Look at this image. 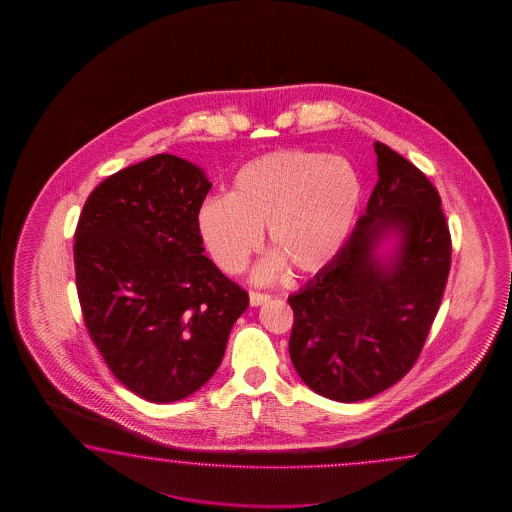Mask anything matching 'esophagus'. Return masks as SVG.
<instances>
[{
  "label": "esophagus",
  "instance_id": "1",
  "mask_svg": "<svg viewBox=\"0 0 512 512\" xmlns=\"http://www.w3.org/2000/svg\"><path fill=\"white\" fill-rule=\"evenodd\" d=\"M269 298H271L269 294L254 293V291H251V293H249V304H251V307H258V305L269 302Z\"/></svg>",
  "mask_w": 512,
  "mask_h": 512
}]
</instances>
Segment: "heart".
Returning a JSON list of instances; mask_svg holds the SVG:
<instances>
[{
  "label": "heart",
  "mask_w": 512,
  "mask_h": 512,
  "mask_svg": "<svg viewBox=\"0 0 512 512\" xmlns=\"http://www.w3.org/2000/svg\"><path fill=\"white\" fill-rule=\"evenodd\" d=\"M362 205V179L344 157L278 150L243 164L225 197L197 208V232L221 271L240 272L258 249L261 229L274 254L256 278L289 267L315 276L337 260L351 238Z\"/></svg>",
  "instance_id": "obj_1"
}]
</instances>
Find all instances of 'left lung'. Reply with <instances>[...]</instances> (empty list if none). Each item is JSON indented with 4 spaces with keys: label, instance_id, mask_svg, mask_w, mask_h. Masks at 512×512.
<instances>
[{
    "label": "left lung",
    "instance_id": "obj_1",
    "mask_svg": "<svg viewBox=\"0 0 512 512\" xmlns=\"http://www.w3.org/2000/svg\"><path fill=\"white\" fill-rule=\"evenodd\" d=\"M375 153L379 181L344 251L289 296L294 370L338 403L370 399L412 370L450 271L434 185L386 144L375 142Z\"/></svg>",
    "mask_w": 512,
    "mask_h": 512
}]
</instances>
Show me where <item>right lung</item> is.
Instances as JSON below:
<instances>
[{"label":"right lung","instance_id":"1","mask_svg":"<svg viewBox=\"0 0 512 512\" xmlns=\"http://www.w3.org/2000/svg\"><path fill=\"white\" fill-rule=\"evenodd\" d=\"M210 188L203 168L159 153L100 183L78 219L87 331L111 373L150 403L197 392L249 307V294L203 254L197 208Z\"/></svg>","mask_w":512,"mask_h":512}]
</instances>
